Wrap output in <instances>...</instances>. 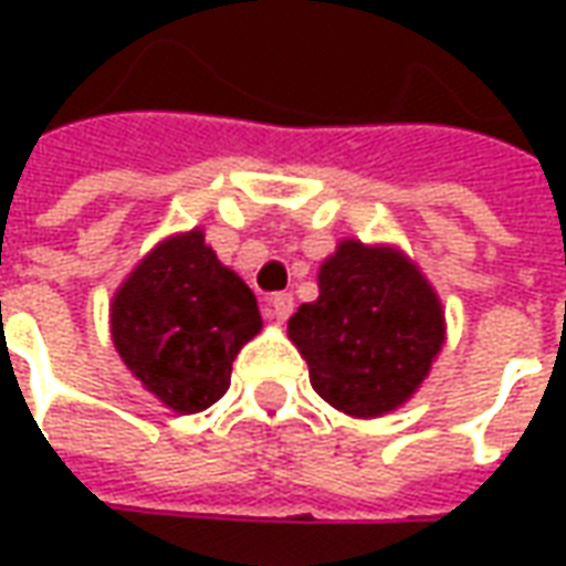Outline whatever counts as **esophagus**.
Masks as SVG:
<instances>
[{
    "mask_svg": "<svg viewBox=\"0 0 566 566\" xmlns=\"http://www.w3.org/2000/svg\"><path fill=\"white\" fill-rule=\"evenodd\" d=\"M263 254H266V248L260 245V242H254V248H248V245H245V251H242V258L251 260V263H258V260L263 258Z\"/></svg>",
    "mask_w": 566,
    "mask_h": 566,
    "instance_id": "1",
    "label": "esophagus"
}]
</instances>
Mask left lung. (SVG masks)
Here are the masks:
<instances>
[{"label":"left lung","mask_w":566,"mask_h":566,"mask_svg":"<svg viewBox=\"0 0 566 566\" xmlns=\"http://www.w3.org/2000/svg\"><path fill=\"white\" fill-rule=\"evenodd\" d=\"M260 327L251 287L221 266L199 230L154 248L112 303L117 355L185 416L221 400L239 348Z\"/></svg>","instance_id":"1"}]
</instances>
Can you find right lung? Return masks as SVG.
Masks as SVG:
<instances>
[{
    "label": "right lung",
    "mask_w": 566,
    "mask_h": 566,
    "mask_svg": "<svg viewBox=\"0 0 566 566\" xmlns=\"http://www.w3.org/2000/svg\"><path fill=\"white\" fill-rule=\"evenodd\" d=\"M321 296L291 318L312 388L348 416L391 412L416 391L442 345L439 303L412 263L388 248L343 242Z\"/></svg>",
    "instance_id": "obj_1"
}]
</instances>
